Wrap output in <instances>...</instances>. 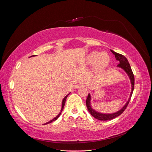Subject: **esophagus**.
I'll return each mask as SVG.
<instances>
[{
  "mask_svg": "<svg viewBox=\"0 0 152 152\" xmlns=\"http://www.w3.org/2000/svg\"><path fill=\"white\" fill-rule=\"evenodd\" d=\"M85 86L83 84H78L76 86L77 88H80V87H84Z\"/></svg>",
  "mask_w": 152,
  "mask_h": 152,
  "instance_id": "esophagus-1",
  "label": "esophagus"
}]
</instances>
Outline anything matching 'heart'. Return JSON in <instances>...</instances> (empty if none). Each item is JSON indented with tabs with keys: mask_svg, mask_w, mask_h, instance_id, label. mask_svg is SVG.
<instances>
[{
	"mask_svg": "<svg viewBox=\"0 0 152 152\" xmlns=\"http://www.w3.org/2000/svg\"><path fill=\"white\" fill-rule=\"evenodd\" d=\"M110 58L107 53H100L97 51L92 52L87 58V62L89 65H94L96 63V66L98 69H103L108 65Z\"/></svg>",
	"mask_w": 152,
	"mask_h": 152,
	"instance_id": "obj_1",
	"label": "heart"
}]
</instances>
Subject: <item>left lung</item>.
I'll use <instances>...</instances> for the list:
<instances>
[{"instance_id": "1", "label": "left lung", "mask_w": 152, "mask_h": 152, "mask_svg": "<svg viewBox=\"0 0 152 152\" xmlns=\"http://www.w3.org/2000/svg\"><path fill=\"white\" fill-rule=\"evenodd\" d=\"M111 51L115 55V57L117 60L118 61V62L120 63H118V66L122 68L123 70H124V71H125L127 73L129 77L131 82V84H132V91H131V93L130 95V97H129V100L127 101V103L124 105V107L121 110L118 111L117 112L112 113V114H103V113H100L97 112H95L94 110L91 107V104H90L91 96H90V94H89L88 96H87V99H86L87 108V109H88V111L89 112L91 115L99 121H110V120H112V119H113V118H116L117 117L121 115L124 112V110H126L129 103V102H130L131 96H132V94L133 93V90H134V74H133V72H132V69L131 68L130 64L128 62L127 58L124 56V55L114 52L112 50H111Z\"/></svg>"}]
</instances>
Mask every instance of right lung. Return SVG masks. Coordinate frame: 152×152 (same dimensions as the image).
Segmentation results:
<instances>
[{"mask_svg":"<svg viewBox=\"0 0 152 152\" xmlns=\"http://www.w3.org/2000/svg\"><path fill=\"white\" fill-rule=\"evenodd\" d=\"M34 56V55L33 56ZM70 94V93H69L68 95H66L65 98H64V99H63V102H62V107H61V112L59 113L58 115L55 117V118H54L53 120H51V121H50L49 122H47V123H45V124H49V123H51L52 122H53V121H56V119L60 116V115H61V112H62V110H63V108H64V106H65V102H66V98H67V97H68V96Z\"/></svg>","mask_w":152,"mask_h":152,"instance_id":"right-lung-1","label":"right lung"}]
</instances>
